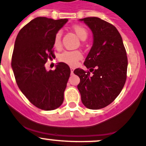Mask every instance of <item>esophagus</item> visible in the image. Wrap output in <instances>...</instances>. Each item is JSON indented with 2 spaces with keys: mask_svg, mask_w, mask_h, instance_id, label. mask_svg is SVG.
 I'll list each match as a JSON object with an SVG mask.
<instances>
[{
  "mask_svg": "<svg viewBox=\"0 0 146 146\" xmlns=\"http://www.w3.org/2000/svg\"><path fill=\"white\" fill-rule=\"evenodd\" d=\"M74 70H75V68H73V67H71V68H70V71H71L72 74L73 73V71H74Z\"/></svg>",
  "mask_w": 146,
  "mask_h": 146,
  "instance_id": "1",
  "label": "esophagus"
}]
</instances>
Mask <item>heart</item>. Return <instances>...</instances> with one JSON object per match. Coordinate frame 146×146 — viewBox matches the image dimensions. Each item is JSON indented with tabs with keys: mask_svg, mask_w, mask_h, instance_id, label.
Wrapping results in <instances>:
<instances>
[{
	"mask_svg": "<svg viewBox=\"0 0 146 146\" xmlns=\"http://www.w3.org/2000/svg\"><path fill=\"white\" fill-rule=\"evenodd\" d=\"M72 29L81 40H84L85 39H86L88 36V32L84 27L79 25H75L72 27ZM61 35L62 33L60 31H58L55 35L54 45L56 48H58L60 46ZM81 58H82V54L79 51H65L58 56V60L60 62H62L64 63L71 66L76 65L78 60H81Z\"/></svg>",
	"mask_w": 146,
	"mask_h": 146,
	"instance_id": "b5f03b06",
	"label": "heart"
}]
</instances>
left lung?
<instances>
[{"instance_id":"left-lung-1","label":"left lung","mask_w":146,"mask_h":146,"mask_svg":"<svg viewBox=\"0 0 146 146\" xmlns=\"http://www.w3.org/2000/svg\"><path fill=\"white\" fill-rule=\"evenodd\" d=\"M90 28L93 44L84 62L89 71L77 68L78 89L87 108L106 107L120 94L127 79L128 61L122 38L113 25L98 17L79 19ZM93 75H90V72Z\"/></svg>"}]
</instances>
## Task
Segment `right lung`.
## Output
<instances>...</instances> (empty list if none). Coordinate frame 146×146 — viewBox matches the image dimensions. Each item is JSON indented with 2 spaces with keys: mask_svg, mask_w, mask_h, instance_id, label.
Wrapping results in <instances>:
<instances>
[{
  "mask_svg": "<svg viewBox=\"0 0 146 146\" xmlns=\"http://www.w3.org/2000/svg\"><path fill=\"white\" fill-rule=\"evenodd\" d=\"M68 21L35 18L21 29L14 44L11 68L17 84L32 104L44 111L57 108L64 100L70 68L58 62L54 70H47L45 63L54 57V36Z\"/></svg>",
  "mask_w": 146,
  "mask_h": 146,
  "instance_id": "obj_1",
  "label": "right lung"
}]
</instances>
